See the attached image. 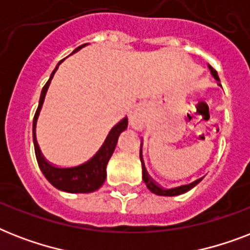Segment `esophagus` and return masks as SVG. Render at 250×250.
<instances>
[{"instance_id": "obj_1", "label": "esophagus", "mask_w": 250, "mask_h": 250, "mask_svg": "<svg viewBox=\"0 0 250 250\" xmlns=\"http://www.w3.org/2000/svg\"><path fill=\"white\" fill-rule=\"evenodd\" d=\"M129 125H132L135 129H141V125H143V114H141L140 109H136L129 115Z\"/></svg>"}]
</instances>
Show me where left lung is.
Returning a JSON list of instances; mask_svg holds the SVG:
<instances>
[{"instance_id":"left-lung-1","label":"left lung","mask_w":250,"mask_h":250,"mask_svg":"<svg viewBox=\"0 0 250 250\" xmlns=\"http://www.w3.org/2000/svg\"><path fill=\"white\" fill-rule=\"evenodd\" d=\"M209 68H210V71H211V75L214 76V79L219 82L218 72L215 71L210 64H209ZM140 157H141V150H140ZM201 179H197V180H194V182L189 183V184H183V186L174 187V188L166 189V188H162L160 184H157V183L150 178V175L148 174V171H146V168H145L144 166V162H143V180H144V183L146 184V187H148V189L150 190V192H153V193L158 194V196H178V194L186 193V192H188L189 189H192L194 186H197Z\"/></svg>"}]
</instances>
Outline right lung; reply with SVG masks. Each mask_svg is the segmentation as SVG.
I'll return each mask as SVG.
<instances>
[{
  "label": "right lung",
  "instance_id": "right-lung-1",
  "mask_svg": "<svg viewBox=\"0 0 250 250\" xmlns=\"http://www.w3.org/2000/svg\"><path fill=\"white\" fill-rule=\"evenodd\" d=\"M86 44L80 45L79 48H76L72 53H76L78 50L85 46ZM62 62V61H61ZM60 62V63H61ZM58 63V64H60ZM57 66L54 68V71L52 72V75L44 85L42 90H41L40 101H39V106H37L36 113H35V118H33V145H35V153H36V160L40 170L42 171V174L48 182L54 186L57 189L64 190V192H70V193H90L97 190L100 187L104 184L106 179V165L109 162L110 157L113 156L114 149L117 146L118 137L121 135L128 125V119L127 117L125 119H122L118 125H115L109 132L107 137H106L105 143L102 144L96 154H94L90 160H88L84 164L79 165V166L74 167H57L54 165L49 164L48 161L45 160L42 153H41L39 144L36 141V135H35V129H36V123L39 114H40L41 106L44 104L45 94L49 88L50 80L54 76V72L57 71Z\"/></svg>",
  "mask_w": 250,
  "mask_h": 250
}]
</instances>
